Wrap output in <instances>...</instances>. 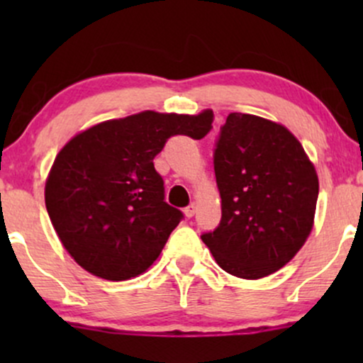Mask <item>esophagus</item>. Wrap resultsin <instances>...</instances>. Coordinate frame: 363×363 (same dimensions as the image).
<instances>
[{"label": "esophagus", "instance_id": "obj_1", "mask_svg": "<svg viewBox=\"0 0 363 363\" xmlns=\"http://www.w3.org/2000/svg\"><path fill=\"white\" fill-rule=\"evenodd\" d=\"M196 213V203H191L189 206L184 208V215L187 216V218H193Z\"/></svg>", "mask_w": 363, "mask_h": 363}]
</instances>
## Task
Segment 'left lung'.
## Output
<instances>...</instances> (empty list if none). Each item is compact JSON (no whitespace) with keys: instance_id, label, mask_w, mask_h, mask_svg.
<instances>
[{"instance_id":"left-lung-1","label":"left lung","mask_w":363,"mask_h":363,"mask_svg":"<svg viewBox=\"0 0 363 363\" xmlns=\"http://www.w3.org/2000/svg\"><path fill=\"white\" fill-rule=\"evenodd\" d=\"M222 220L201 240L227 273L268 277L289 262L312 230L319 181L286 128L230 112L213 150Z\"/></svg>"}]
</instances>
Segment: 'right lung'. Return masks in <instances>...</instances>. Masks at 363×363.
<instances>
[{
	"label": "right lung",
	"instance_id": "add662e5",
	"mask_svg": "<svg viewBox=\"0 0 363 363\" xmlns=\"http://www.w3.org/2000/svg\"><path fill=\"white\" fill-rule=\"evenodd\" d=\"M213 112L145 111L77 135L57 153L45 182V208L65 249L82 268L112 281L147 272L184 218L165 203L153 158L170 136L201 140Z\"/></svg>",
	"mask_w": 363,
	"mask_h": 363
}]
</instances>
